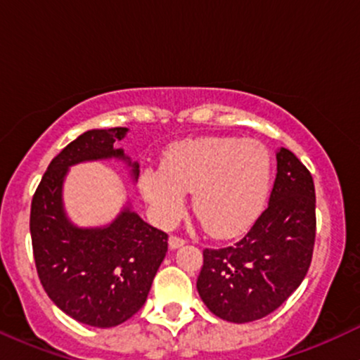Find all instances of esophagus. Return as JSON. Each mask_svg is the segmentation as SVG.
Listing matches in <instances>:
<instances>
[{
    "label": "esophagus",
    "mask_w": 360,
    "mask_h": 360,
    "mask_svg": "<svg viewBox=\"0 0 360 360\" xmlns=\"http://www.w3.org/2000/svg\"><path fill=\"white\" fill-rule=\"evenodd\" d=\"M184 243H186L184 238L177 237V235H171V237H169V247H171V249H177V247L184 245Z\"/></svg>",
    "instance_id": "obj_1"
}]
</instances>
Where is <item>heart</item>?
<instances>
[{"label": "heart", "instance_id": "b5f03b06", "mask_svg": "<svg viewBox=\"0 0 360 360\" xmlns=\"http://www.w3.org/2000/svg\"><path fill=\"white\" fill-rule=\"evenodd\" d=\"M272 181L269 150L257 140L201 137L177 142L160 169H146L140 189L157 220L171 225L184 212V193L210 233L235 235L259 217Z\"/></svg>", "mask_w": 360, "mask_h": 360}]
</instances>
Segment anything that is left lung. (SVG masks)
<instances>
[{
  "label": "left lung",
  "instance_id": "left-lung-1",
  "mask_svg": "<svg viewBox=\"0 0 360 360\" xmlns=\"http://www.w3.org/2000/svg\"><path fill=\"white\" fill-rule=\"evenodd\" d=\"M269 205L237 243L205 249L196 288L213 315L232 323L267 316L286 301L309 269L315 247V184L288 148L276 154Z\"/></svg>",
  "mask_w": 360,
  "mask_h": 360
}]
</instances>
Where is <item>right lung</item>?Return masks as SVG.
Masks as SVG:
<instances>
[{
	"label": "right lung",
	"mask_w": 360,
	"mask_h": 360,
	"mask_svg": "<svg viewBox=\"0 0 360 360\" xmlns=\"http://www.w3.org/2000/svg\"><path fill=\"white\" fill-rule=\"evenodd\" d=\"M127 134L123 127L84 131L53 157L32 200V247L45 292L65 315L98 328L123 323L143 307L167 252V233L130 208L103 229H77L64 213L62 183L74 164L117 157L137 179L139 164L113 147Z\"/></svg>",
	"instance_id": "obj_1"
}]
</instances>
